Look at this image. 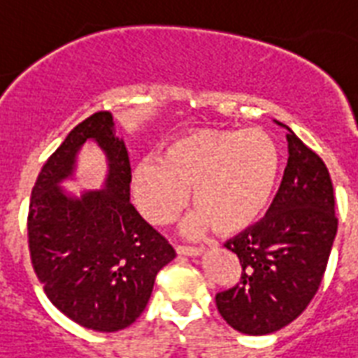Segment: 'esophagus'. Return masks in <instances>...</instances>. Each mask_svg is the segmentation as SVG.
Instances as JSON below:
<instances>
[{
    "mask_svg": "<svg viewBox=\"0 0 358 358\" xmlns=\"http://www.w3.org/2000/svg\"><path fill=\"white\" fill-rule=\"evenodd\" d=\"M176 254L187 255V257H199V255L204 254V250L193 248V246H176Z\"/></svg>",
    "mask_w": 358,
    "mask_h": 358,
    "instance_id": "34e87169",
    "label": "esophagus"
}]
</instances>
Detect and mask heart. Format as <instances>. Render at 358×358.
Here are the masks:
<instances>
[{
	"label": "heart",
	"mask_w": 358,
	"mask_h": 358,
	"mask_svg": "<svg viewBox=\"0 0 358 358\" xmlns=\"http://www.w3.org/2000/svg\"><path fill=\"white\" fill-rule=\"evenodd\" d=\"M280 174V152L261 129H194L174 138L162 159L145 158L132 171V194L143 217L165 224L187 202L194 211L184 224L191 237L215 228L235 235L261 219Z\"/></svg>",
	"instance_id": "obj_1"
}]
</instances>
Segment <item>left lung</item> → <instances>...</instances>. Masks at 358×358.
Instances as JSON below:
<instances>
[{
	"label": "left lung",
	"mask_w": 358,
	"mask_h": 358,
	"mask_svg": "<svg viewBox=\"0 0 358 358\" xmlns=\"http://www.w3.org/2000/svg\"><path fill=\"white\" fill-rule=\"evenodd\" d=\"M289 159L266 215L226 243L241 261V281L215 296L220 316L245 335L289 325L315 298L338 219L329 171L287 124Z\"/></svg>",
	"instance_id": "8db88e82"
}]
</instances>
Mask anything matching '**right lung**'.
Listing matches in <instances>:
<instances>
[{
  "instance_id": "right-lung-1",
  "label": "right lung",
  "mask_w": 358,
  "mask_h": 358,
  "mask_svg": "<svg viewBox=\"0 0 358 358\" xmlns=\"http://www.w3.org/2000/svg\"><path fill=\"white\" fill-rule=\"evenodd\" d=\"M88 141L107 156L103 189L80 197L59 185L73 178ZM130 162L110 112L77 124L45 162L31 193L29 250L49 301L86 329L113 333L136 322L154 280L176 257L173 246L130 204Z\"/></svg>"
}]
</instances>
